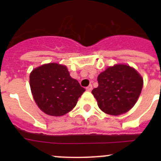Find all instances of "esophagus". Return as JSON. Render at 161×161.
Segmentation results:
<instances>
[{
  "instance_id": "34e87169",
  "label": "esophagus",
  "mask_w": 161,
  "mask_h": 161,
  "mask_svg": "<svg viewBox=\"0 0 161 161\" xmlns=\"http://www.w3.org/2000/svg\"><path fill=\"white\" fill-rule=\"evenodd\" d=\"M92 85L88 86L86 87V90L87 91H91V90H92Z\"/></svg>"
}]
</instances>
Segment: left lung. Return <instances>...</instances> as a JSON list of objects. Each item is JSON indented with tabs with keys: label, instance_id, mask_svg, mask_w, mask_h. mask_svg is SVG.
<instances>
[{
	"label": "left lung",
	"instance_id": "obj_1",
	"mask_svg": "<svg viewBox=\"0 0 161 161\" xmlns=\"http://www.w3.org/2000/svg\"><path fill=\"white\" fill-rule=\"evenodd\" d=\"M98 87L92 90L100 109L111 115H120L132 108L143 86L136 69L126 64L108 67L97 77Z\"/></svg>",
	"mask_w": 161,
	"mask_h": 161
}]
</instances>
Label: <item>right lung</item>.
Instances as JSON below:
<instances>
[{"label": "right lung", "mask_w": 161, "mask_h": 161, "mask_svg": "<svg viewBox=\"0 0 161 161\" xmlns=\"http://www.w3.org/2000/svg\"><path fill=\"white\" fill-rule=\"evenodd\" d=\"M32 97L42 111L62 116L75 107L86 90L70 76L66 66L49 63L32 70L30 75Z\"/></svg>", "instance_id": "obj_1"}]
</instances>
